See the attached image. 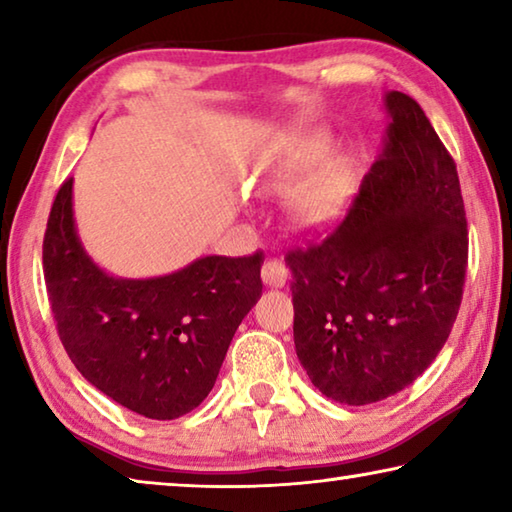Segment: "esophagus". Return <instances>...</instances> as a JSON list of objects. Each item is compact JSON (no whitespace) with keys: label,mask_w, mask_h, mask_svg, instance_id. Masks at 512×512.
Here are the masks:
<instances>
[{"label":"esophagus","mask_w":512,"mask_h":512,"mask_svg":"<svg viewBox=\"0 0 512 512\" xmlns=\"http://www.w3.org/2000/svg\"><path fill=\"white\" fill-rule=\"evenodd\" d=\"M287 277H289V268L287 264L282 262V259L277 257H268L264 266H262V280L266 287H284L287 284Z\"/></svg>","instance_id":"esophagus-1"}]
</instances>
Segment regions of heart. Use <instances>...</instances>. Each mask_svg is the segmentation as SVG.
<instances>
[{
	"label": "heart",
	"instance_id": "obj_1",
	"mask_svg": "<svg viewBox=\"0 0 512 512\" xmlns=\"http://www.w3.org/2000/svg\"><path fill=\"white\" fill-rule=\"evenodd\" d=\"M327 158L323 140H305L296 155L277 171L273 189L293 194L291 214L305 228H323L343 212L350 196V169L341 162L318 172Z\"/></svg>",
	"mask_w": 512,
	"mask_h": 512
}]
</instances>
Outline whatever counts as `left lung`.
<instances>
[{
	"label": "left lung",
	"mask_w": 512,
	"mask_h": 512,
	"mask_svg": "<svg viewBox=\"0 0 512 512\" xmlns=\"http://www.w3.org/2000/svg\"><path fill=\"white\" fill-rule=\"evenodd\" d=\"M384 151L343 221L284 259L293 341L320 393L350 406L413 384L463 300L467 219L454 158L420 103L388 92Z\"/></svg>",
	"instance_id": "left-lung-1"
}]
</instances>
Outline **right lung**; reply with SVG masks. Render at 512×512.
I'll use <instances>...</instances> for the list:
<instances>
[{
  "instance_id": "add662e5",
  "label": "right lung",
  "mask_w": 512,
  "mask_h": 512,
  "mask_svg": "<svg viewBox=\"0 0 512 512\" xmlns=\"http://www.w3.org/2000/svg\"><path fill=\"white\" fill-rule=\"evenodd\" d=\"M262 250L203 257L153 280L94 266L74 230L72 178L51 205L42 268L63 348L110 400L151 420L189 413L212 391L225 352L262 296Z\"/></svg>"
}]
</instances>
